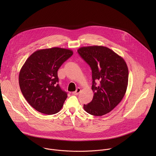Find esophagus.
Instances as JSON below:
<instances>
[{
	"label": "esophagus",
	"instance_id": "esophagus-1",
	"mask_svg": "<svg viewBox=\"0 0 156 156\" xmlns=\"http://www.w3.org/2000/svg\"><path fill=\"white\" fill-rule=\"evenodd\" d=\"M80 92H81V89H80V87H78L75 91L73 92V94H74V95H78Z\"/></svg>",
	"mask_w": 156,
	"mask_h": 156
}]
</instances>
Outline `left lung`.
<instances>
[{"label":"left lung","instance_id":"8db88e82","mask_svg":"<svg viewBox=\"0 0 156 156\" xmlns=\"http://www.w3.org/2000/svg\"><path fill=\"white\" fill-rule=\"evenodd\" d=\"M78 52L92 70L93 100L83 108L88 114L102 116L112 110L124 97L128 69L124 59L112 50L101 46L81 47ZM96 80L100 84L97 86Z\"/></svg>","mask_w":156,"mask_h":156}]
</instances>
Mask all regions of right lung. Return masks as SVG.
Instances as JSON below:
<instances>
[{
  "instance_id": "add662e5",
  "label": "right lung",
  "mask_w": 156,
  "mask_h": 156,
  "mask_svg": "<svg viewBox=\"0 0 156 156\" xmlns=\"http://www.w3.org/2000/svg\"><path fill=\"white\" fill-rule=\"evenodd\" d=\"M73 54L70 49L60 48L39 49L22 66L18 78L21 91L38 112L52 115L61 110L67 94L57 84V71Z\"/></svg>"
}]
</instances>
